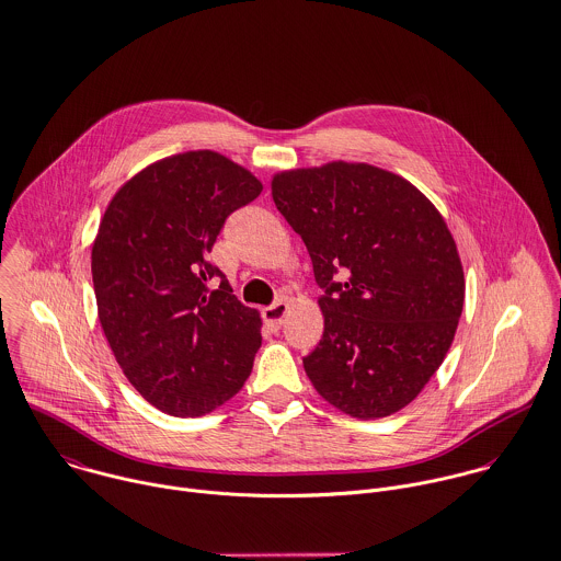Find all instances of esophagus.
<instances>
[{
    "label": "esophagus",
    "instance_id": "obj_1",
    "mask_svg": "<svg viewBox=\"0 0 561 561\" xmlns=\"http://www.w3.org/2000/svg\"><path fill=\"white\" fill-rule=\"evenodd\" d=\"M287 309H289V305H287L285 300H278V302L265 307V309H263V320H265V324H267L270 329H280Z\"/></svg>",
    "mask_w": 561,
    "mask_h": 561
}]
</instances>
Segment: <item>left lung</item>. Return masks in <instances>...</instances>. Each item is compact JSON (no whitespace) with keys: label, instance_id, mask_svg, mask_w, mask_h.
<instances>
[{"label":"left lung","instance_id":"left-lung-1","mask_svg":"<svg viewBox=\"0 0 561 561\" xmlns=\"http://www.w3.org/2000/svg\"><path fill=\"white\" fill-rule=\"evenodd\" d=\"M272 197L324 291V335L305 373L353 417L400 411L442 366L463 309L444 217L411 183L366 163L280 172Z\"/></svg>","mask_w":561,"mask_h":561}]
</instances>
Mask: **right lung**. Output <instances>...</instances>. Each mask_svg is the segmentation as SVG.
Masks as SVG:
<instances>
[{
    "instance_id": "1",
    "label": "right lung",
    "mask_w": 561,
    "mask_h": 561,
    "mask_svg": "<svg viewBox=\"0 0 561 561\" xmlns=\"http://www.w3.org/2000/svg\"><path fill=\"white\" fill-rule=\"evenodd\" d=\"M263 185L230 159L197 150L157 161L111 199L91 252L98 316L133 387L157 409L204 415L230 400L261 348L208 252L226 217ZM220 278L207 291L205 283Z\"/></svg>"
}]
</instances>
